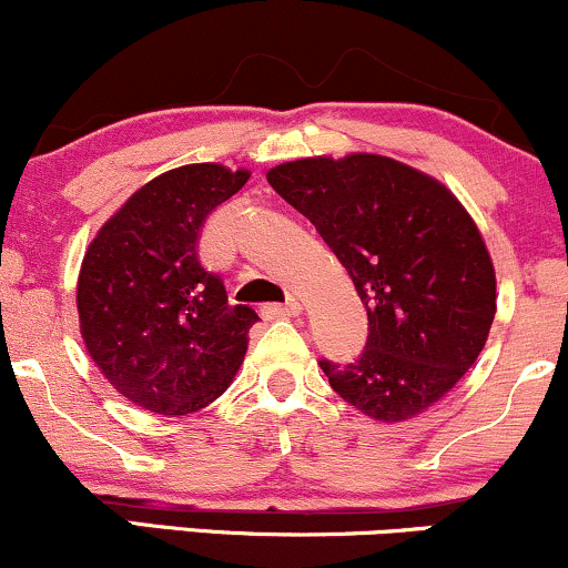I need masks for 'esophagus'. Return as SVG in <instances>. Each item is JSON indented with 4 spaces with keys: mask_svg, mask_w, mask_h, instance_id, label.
Returning <instances> with one entry per match:
<instances>
[{
    "mask_svg": "<svg viewBox=\"0 0 568 568\" xmlns=\"http://www.w3.org/2000/svg\"><path fill=\"white\" fill-rule=\"evenodd\" d=\"M264 315L272 317V321H275V317H298V315H302V304H298V302L270 304V306H264Z\"/></svg>",
    "mask_w": 568,
    "mask_h": 568,
    "instance_id": "34e87169",
    "label": "esophagus"
}]
</instances>
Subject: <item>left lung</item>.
Wrapping results in <instances>:
<instances>
[{
    "label": "left lung",
    "mask_w": 568,
    "mask_h": 568,
    "mask_svg": "<svg viewBox=\"0 0 568 568\" xmlns=\"http://www.w3.org/2000/svg\"><path fill=\"white\" fill-rule=\"evenodd\" d=\"M266 181L317 226L366 304L363 355L321 361L334 393L379 425L452 393L497 315L491 253L452 189L368 152L283 162Z\"/></svg>",
    "instance_id": "1"
}]
</instances>
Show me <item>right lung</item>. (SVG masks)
Instances as JSON below:
<instances>
[{
  "label": "right lung",
  "mask_w": 568,
  "mask_h": 568,
  "mask_svg": "<svg viewBox=\"0 0 568 568\" xmlns=\"http://www.w3.org/2000/svg\"><path fill=\"white\" fill-rule=\"evenodd\" d=\"M251 171L194 162L158 175L125 200L84 251L77 312L84 349L135 406L186 416L226 393L258 321L230 306L197 256L202 224Z\"/></svg>",
  "instance_id": "right-lung-1"
}]
</instances>
